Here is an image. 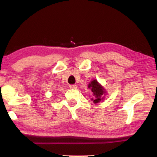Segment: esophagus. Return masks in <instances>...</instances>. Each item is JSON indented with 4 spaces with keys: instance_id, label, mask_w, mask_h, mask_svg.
Returning a JSON list of instances; mask_svg holds the SVG:
<instances>
[{
    "instance_id": "34e87169",
    "label": "esophagus",
    "mask_w": 157,
    "mask_h": 157,
    "mask_svg": "<svg viewBox=\"0 0 157 157\" xmlns=\"http://www.w3.org/2000/svg\"><path fill=\"white\" fill-rule=\"evenodd\" d=\"M69 88L73 89H77V85H75V84H71V85H69Z\"/></svg>"
}]
</instances>
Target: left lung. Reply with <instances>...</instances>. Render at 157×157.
Masks as SVG:
<instances>
[{"mask_svg": "<svg viewBox=\"0 0 157 157\" xmlns=\"http://www.w3.org/2000/svg\"><path fill=\"white\" fill-rule=\"evenodd\" d=\"M88 88L91 90L94 94V98H91V100L94 101L95 104H97L101 100H104V95L106 94V91L102 85L98 83L96 79L93 80L89 84Z\"/></svg>", "mask_w": 157, "mask_h": 157, "instance_id": "obj_1", "label": "left lung"}]
</instances>
